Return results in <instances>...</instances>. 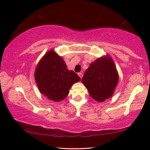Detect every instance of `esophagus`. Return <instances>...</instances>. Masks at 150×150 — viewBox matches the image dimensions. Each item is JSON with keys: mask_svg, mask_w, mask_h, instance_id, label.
<instances>
[{"mask_svg": "<svg viewBox=\"0 0 150 150\" xmlns=\"http://www.w3.org/2000/svg\"><path fill=\"white\" fill-rule=\"evenodd\" d=\"M78 75L79 76V77L81 78V79H82V78H83V73H81V72L78 74Z\"/></svg>", "mask_w": 150, "mask_h": 150, "instance_id": "esophagus-1", "label": "esophagus"}]
</instances>
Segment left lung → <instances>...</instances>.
I'll return each mask as SVG.
<instances>
[{
  "label": "left lung",
  "mask_w": 150,
  "mask_h": 150,
  "mask_svg": "<svg viewBox=\"0 0 150 150\" xmlns=\"http://www.w3.org/2000/svg\"><path fill=\"white\" fill-rule=\"evenodd\" d=\"M118 80L113 61L111 57L106 56L96 59L90 64L82 79V83L91 98L98 102H103L112 96Z\"/></svg>",
  "instance_id": "obj_1"
}]
</instances>
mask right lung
I'll use <instances>...</instances> for the list:
<instances>
[{
	"label": "right lung",
	"instance_id": "add662e5",
	"mask_svg": "<svg viewBox=\"0 0 150 150\" xmlns=\"http://www.w3.org/2000/svg\"><path fill=\"white\" fill-rule=\"evenodd\" d=\"M35 79L41 93L54 102L65 99L73 84L81 81L74 71L67 69L63 58L53 50L46 53L39 62Z\"/></svg>",
	"mask_w": 150,
	"mask_h": 150
}]
</instances>
